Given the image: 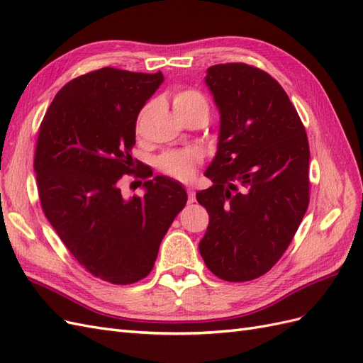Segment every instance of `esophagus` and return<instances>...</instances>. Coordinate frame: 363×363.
<instances>
[{
	"instance_id": "34e87169",
	"label": "esophagus",
	"mask_w": 363,
	"mask_h": 363,
	"mask_svg": "<svg viewBox=\"0 0 363 363\" xmlns=\"http://www.w3.org/2000/svg\"><path fill=\"white\" fill-rule=\"evenodd\" d=\"M187 193H189V203H193V202L196 201V198H194V191H193V189H191V187H189V189H187Z\"/></svg>"
}]
</instances>
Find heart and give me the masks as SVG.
Listing matches in <instances>:
<instances>
[{
    "label": "heart",
    "mask_w": 363,
    "mask_h": 363,
    "mask_svg": "<svg viewBox=\"0 0 363 363\" xmlns=\"http://www.w3.org/2000/svg\"><path fill=\"white\" fill-rule=\"evenodd\" d=\"M201 105H206V100L196 89L181 88L173 94V106L178 113L191 111ZM201 153L194 149L167 150L160 155L157 165L164 174L172 176V178L189 179L193 173V169L201 162Z\"/></svg>",
    "instance_id": "1"
}]
</instances>
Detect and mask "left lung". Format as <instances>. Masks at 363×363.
Returning a JSON list of instances; mask_svg holds the SVG:
<instances>
[{
	"instance_id": "1",
	"label": "left lung",
	"mask_w": 363,
	"mask_h": 363,
	"mask_svg": "<svg viewBox=\"0 0 363 363\" xmlns=\"http://www.w3.org/2000/svg\"><path fill=\"white\" fill-rule=\"evenodd\" d=\"M206 72L220 135L205 173L213 187L196 193L210 214L199 251L216 277L251 281L283 257L307 211V133L286 91L266 71L233 62Z\"/></svg>"
}]
</instances>
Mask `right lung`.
Listing matches in <instances>:
<instances>
[{
  "label": "right lung",
  "instance_id": "1",
  "mask_svg": "<svg viewBox=\"0 0 363 363\" xmlns=\"http://www.w3.org/2000/svg\"><path fill=\"white\" fill-rule=\"evenodd\" d=\"M162 80L161 71L86 72L62 86L39 126L35 172L43 211L76 260L112 284L150 274L162 237L187 203L174 179L133 172L137 117ZM124 174L140 176L144 196L123 198Z\"/></svg>",
  "mask_w": 363,
  "mask_h": 363
}]
</instances>
